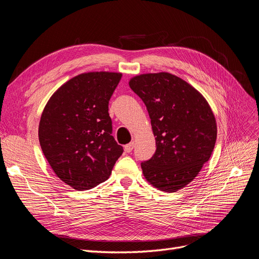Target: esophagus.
Returning a JSON list of instances; mask_svg holds the SVG:
<instances>
[{"mask_svg": "<svg viewBox=\"0 0 259 259\" xmlns=\"http://www.w3.org/2000/svg\"><path fill=\"white\" fill-rule=\"evenodd\" d=\"M133 148H134V143H133V142H132V143H129V144H127V145L125 146V151L128 152V153H130V152L133 150Z\"/></svg>", "mask_w": 259, "mask_h": 259, "instance_id": "esophagus-1", "label": "esophagus"}]
</instances>
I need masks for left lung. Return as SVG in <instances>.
Returning a JSON list of instances; mask_svg holds the SVG:
<instances>
[{"mask_svg":"<svg viewBox=\"0 0 259 259\" xmlns=\"http://www.w3.org/2000/svg\"><path fill=\"white\" fill-rule=\"evenodd\" d=\"M129 86L146 105L155 137V153L141 164L144 176L160 191L176 192L196 178L213 152L214 114L195 88L171 73L141 74Z\"/></svg>","mask_w":259,"mask_h":259,"instance_id":"left-lung-1","label":"left lung"}]
</instances>
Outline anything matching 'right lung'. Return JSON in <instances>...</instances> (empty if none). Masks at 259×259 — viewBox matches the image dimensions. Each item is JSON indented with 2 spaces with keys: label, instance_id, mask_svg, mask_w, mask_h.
Returning a JSON list of instances; mask_svg holds the SVG:
<instances>
[{
  "label": "right lung",
  "instance_id": "right-lung-1",
  "mask_svg": "<svg viewBox=\"0 0 259 259\" xmlns=\"http://www.w3.org/2000/svg\"><path fill=\"white\" fill-rule=\"evenodd\" d=\"M116 72L81 73L53 93L40 116L38 140L58 178L75 190L107 181L124 150L112 137L108 105Z\"/></svg>",
  "mask_w": 259,
  "mask_h": 259
}]
</instances>
